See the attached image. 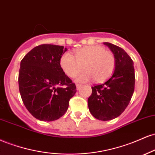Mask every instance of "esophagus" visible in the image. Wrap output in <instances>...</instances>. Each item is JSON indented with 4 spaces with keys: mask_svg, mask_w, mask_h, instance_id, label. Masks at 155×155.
<instances>
[{
    "mask_svg": "<svg viewBox=\"0 0 155 155\" xmlns=\"http://www.w3.org/2000/svg\"><path fill=\"white\" fill-rule=\"evenodd\" d=\"M76 87H77V90H80V88H81V85L77 84L76 85Z\"/></svg>",
    "mask_w": 155,
    "mask_h": 155,
    "instance_id": "esophagus-1",
    "label": "esophagus"
}]
</instances>
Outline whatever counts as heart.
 Returning <instances> with one entry per match:
<instances>
[{
    "instance_id": "heart-1",
    "label": "heart",
    "mask_w": 155,
    "mask_h": 155,
    "mask_svg": "<svg viewBox=\"0 0 155 155\" xmlns=\"http://www.w3.org/2000/svg\"><path fill=\"white\" fill-rule=\"evenodd\" d=\"M59 64L63 72L70 78H74L83 70L85 72L75 79L78 83H85L94 78L97 83L107 81L115 67V58L110 51L99 45L87 46L76 51L74 56L66 52L61 56Z\"/></svg>"
}]
</instances>
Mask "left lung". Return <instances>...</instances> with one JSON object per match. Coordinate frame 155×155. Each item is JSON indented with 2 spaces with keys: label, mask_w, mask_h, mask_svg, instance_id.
Returning a JSON list of instances; mask_svg holds the SVG:
<instances>
[{
  "label": "left lung",
  "mask_w": 155,
  "mask_h": 155,
  "mask_svg": "<svg viewBox=\"0 0 155 155\" xmlns=\"http://www.w3.org/2000/svg\"><path fill=\"white\" fill-rule=\"evenodd\" d=\"M115 58L112 77L103 84L92 87L88 99L89 111L99 120H111L124 112L133 96L135 86L134 61L120 47L105 42Z\"/></svg>",
  "instance_id": "obj_1"
}]
</instances>
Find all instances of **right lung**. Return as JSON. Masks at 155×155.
<instances>
[{
    "instance_id": "add662e5",
    "label": "right lung",
    "mask_w": 155,
    "mask_h": 155,
    "mask_svg": "<svg viewBox=\"0 0 155 155\" xmlns=\"http://www.w3.org/2000/svg\"><path fill=\"white\" fill-rule=\"evenodd\" d=\"M67 48L43 44L28 52L20 63L19 88L27 110L41 121L58 120L67 112L75 94V84L59 64Z\"/></svg>"
}]
</instances>
